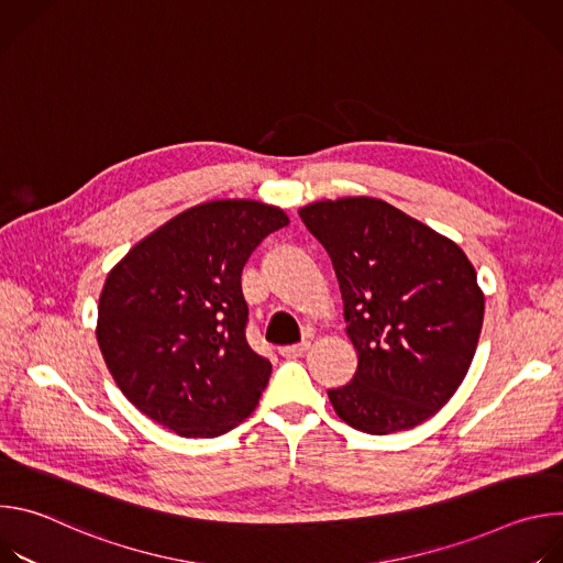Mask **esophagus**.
I'll return each mask as SVG.
<instances>
[{"label": "esophagus", "instance_id": "34e87169", "mask_svg": "<svg viewBox=\"0 0 563 563\" xmlns=\"http://www.w3.org/2000/svg\"><path fill=\"white\" fill-rule=\"evenodd\" d=\"M309 350V343L305 341V343H298V345H287V347H280L278 352H280V356H285V358H300V356H305V352Z\"/></svg>", "mask_w": 563, "mask_h": 563}]
</instances>
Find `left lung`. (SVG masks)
<instances>
[{"label": "left lung", "instance_id": "left-lung-1", "mask_svg": "<svg viewBox=\"0 0 563 563\" xmlns=\"http://www.w3.org/2000/svg\"><path fill=\"white\" fill-rule=\"evenodd\" d=\"M298 216L332 258L358 354L354 378L328 389L336 415L378 437L428 421L465 378L484 325L472 263L385 200H320Z\"/></svg>", "mask_w": 563, "mask_h": 563}]
</instances>
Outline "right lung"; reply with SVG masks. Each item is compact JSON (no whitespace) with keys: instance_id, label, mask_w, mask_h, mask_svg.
Segmentation results:
<instances>
[{"instance_id":"right-lung-1","label":"right lung","mask_w":563,"mask_h":563,"mask_svg":"<svg viewBox=\"0 0 563 563\" xmlns=\"http://www.w3.org/2000/svg\"><path fill=\"white\" fill-rule=\"evenodd\" d=\"M283 209L213 200L165 222L109 272L98 305L104 363L131 404L180 437H220L243 423L272 363L245 336L240 276Z\"/></svg>"}]
</instances>
